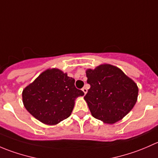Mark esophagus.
<instances>
[{"instance_id":"34e87169","label":"esophagus","mask_w":158,"mask_h":158,"mask_svg":"<svg viewBox=\"0 0 158 158\" xmlns=\"http://www.w3.org/2000/svg\"><path fill=\"white\" fill-rule=\"evenodd\" d=\"M82 91H83V92L85 94H86V92H87V89H86V87H83V88H82Z\"/></svg>"}]
</instances>
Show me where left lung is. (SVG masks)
<instances>
[{
	"mask_svg": "<svg viewBox=\"0 0 158 158\" xmlns=\"http://www.w3.org/2000/svg\"><path fill=\"white\" fill-rule=\"evenodd\" d=\"M87 83L90 89L84 97L92 115L107 124L125 117L137 102L136 83L118 67L100 65L87 69Z\"/></svg>",
	"mask_w": 158,
	"mask_h": 158,
	"instance_id": "left-lung-1",
	"label": "left lung"
}]
</instances>
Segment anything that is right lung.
I'll use <instances>...</instances> for the list:
<instances>
[{
  "label": "right lung",
  "instance_id": "right-lung-1",
  "mask_svg": "<svg viewBox=\"0 0 158 158\" xmlns=\"http://www.w3.org/2000/svg\"><path fill=\"white\" fill-rule=\"evenodd\" d=\"M84 92L75 86V79L60 69H47L23 91L26 109L37 120L53 125L69 117L76 98Z\"/></svg>",
  "mask_w": 158,
  "mask_h": 158
}]
</instances>
